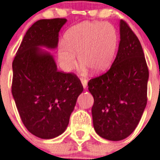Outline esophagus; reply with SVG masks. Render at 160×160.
Returning a JSON list of instances; mask_svg holds the SVG:
<instances>
[{"instance_id":"obj_1","label":"esophagus","mask_w":160,"mask_h":160,"mask_svg":"<svg viewBox=\"0 0 160 160\" xmlns=\"http://www.w3.org/2000/svg\"><path fill=\"white\" fill-rule=\"evenodd\" d=\"M80 80H81V83H82V85L83 87L86 88L87 87V84H88V81L86 79H85V78H80Z\"/></svg>"}]
</instances>
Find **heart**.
I'll list each match as a JSON object with an SVG mask.
<instances>
[{
	"instance_id": "obj_1",
	"label": "heart",
	"mask_w": 160,
	"mask_h": 160,
	"mask_svg": "<svg viewBox=\"0 0 160 160\" xmlns=\"http://www.w3.org/2000/svg\"><path fill=\"white\" fill-rule=\"evenodd\" d=\"M65 44L60 43L58 57L65 71H70L82 63L83 71L86 67L95 73L105 71L111 65L116 53L118 35L111 24L82 22L69 29L65 35Z\"/></svg>"
}]
</instances>
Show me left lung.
<instances>
[{
  "instance_id": "obj_1",
  "label": "left lung",
  "mask_w": 160,
  "mask_h": 160,
  "mask_svg": "<svg viewBox=\"0 0 160 160\" xmlns=\"http://www.w3.org/2000/svg\"><path fill=\"white\" fill-rule=\"evenodd\" d=\"M119 50L109 70L89 81L94 97L93 125L100 137L111 141L133 133L147 104L149 70L139 39L128 24L119 22Z\"/></svg>"
}]
</instances>
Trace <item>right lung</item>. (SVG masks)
I'll list each match as a JSON object with an SVG mask.
<instances>
[{"label":"right lung","mask_w":160,"mask_h":160,"mask_svg":"<svg viewBox=\"0 0 160 160\" xmlns=\"http://www.w3.org/2000/svg\"><path fill=\"white\" fill-rule=\"evenodd\" d=\"M67 20H40L29 28L12 63L11 92L24 125L41 139L59 136L67 128L83 86L74 74L57 70L53 55Z\"/></svg>","instance_id":"add662e5"}]
</instances>
